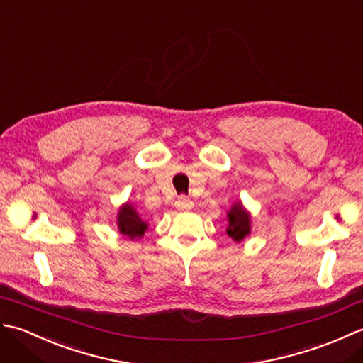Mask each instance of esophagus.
Masks as SVG:
<instances>
[{
	"label": "esophagus",
	"mask_w": 363,
	"mask_h": 363,
	"mask_svg": "<svg viewBox=\"0 0 363 363\" xmlns=\"http://www.w3.org/2000/svg\"><path fill=\"white\" fill-rule=\"evenodd\" d=\"M175 206L179 210H188V208H191V201L186 196H180L179 199H177Z\"/></svg>",
	"instance_id": "34e87169"
}]
</instances>
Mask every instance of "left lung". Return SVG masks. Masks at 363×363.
Instances as JSON below:
<instances>
[{"mask_svg":"<svg viewBox=\"0 0 363 363\" xmlns=\"http://www.w3.org/2000/svg\"><path fill=\"white\" fill-rule=\"evenodd\" d=\"M227 235L233 241L241 242L250 233V214L242 208L241 203H235L227 213Z\"/></svg>","mask_w":363,"mask_h":363,"instance_id":"8db88e82","label":"left lung"}]
</instances>
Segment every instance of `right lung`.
Listing matches in <instances>:
<instances>
[{
    "mask_svg": "<svg viewBox=\"0 0 363 363\" xmlns=\"http://www.w3.org/2000/svg\"><path fill=\"white\" fill-rule=\"evenodd\" d=\"M117 225H119V232L130 240L140 238L147 230V224L144 223L135 206L131 203H125L121 206L119 213H117Z\"/></svg>",
    "mask_w": 363,
    "mask_h": 363,
    "instance_id": "obj_1",
    "label": "right lung"
}]
</instances>
